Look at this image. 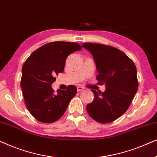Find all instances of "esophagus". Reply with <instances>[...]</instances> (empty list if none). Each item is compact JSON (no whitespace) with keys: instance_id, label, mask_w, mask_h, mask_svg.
<instances>
[{"instance_id":"esophagus-1","label":"esophagus","mask_w":157,"mask_h":157,"mask_svg":"<svg viewBox=\"0 0 157 157\" xmlns=\"http://www.w3.org/2000/svg\"><path fill=\"white\" fill-rule=\"evenodd\" d=\"M84 89V88H83V86H78V87H77V91H78V92L82 91V90Z\"/></svg>"}]
</instances>
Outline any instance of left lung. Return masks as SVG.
<instances>
[{
    "label": "left lung",
    "instance_id": "8db88e82",
    "mask_svg": "<svg viewBox=\"0 0 157 157\" xmlns=\"http://www.w3.org/2000/svg\"><path fill=\"white\" fill-rule=\"evenodd\" d=\"M93 55L98 75V84L106 86L101 93L91 91L94 99L87 105L90 117L101 124L112 122L127 111L138 89L136 66L123 51L100 44L84 43Z\"/></svg>",
    "mask_w": 157,
    "mask_h": 157
}]
</instances>
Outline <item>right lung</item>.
Segmentation results:
<instances>
[{
  "label": "right lung",
  "instance_id": "add662e5",
  "mask_svg": "<svg viewBox=\"0 0 157 157\" xmlns=\"http://www.w3.org/2000/svg\"><path fill=\"white\" fill-rule=\"evenodd\" d=\"M82 48L75 42H51L36 49L22 68L21 86L28 110L38 121L53 123L59 120L77 93L70 85L66 91L55 94L51 84L63 71L68 56Z\"/></svg>",
  "mask_w": 157,
  "mask_h": 157
}]
</instances>
